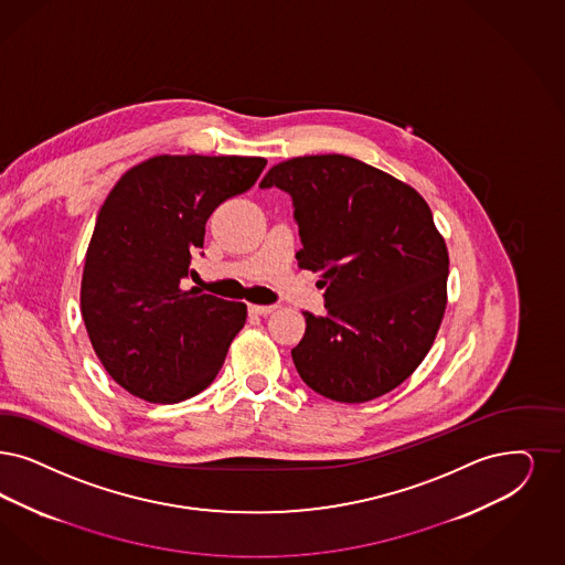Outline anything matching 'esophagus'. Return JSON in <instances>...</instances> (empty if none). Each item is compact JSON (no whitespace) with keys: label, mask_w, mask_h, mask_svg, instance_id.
Instances as JSON below:
<instances>
[{"label":"esophagus","mask_w":565,"mask_h":565,"mask_svg":"<svg viewBox=\"0 0 565 565\" xmlns=\"http://www.w3.org/2000/svg\"><path fill=\"white\" fill-rule=\"evenodd\" d=\"M249 310L253 313H257V316H268V313H273L276 310V306H257V303H253V306H249Z\"/></svg>","instance_id":"obj_1"}]
</instances>
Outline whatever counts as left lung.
<instances>
[{
    "mask_svg": "<svg viewBox=\"0 0 565 565\" xmlns=\"http://www.w3.org/2000/svg\"><path fill=\"white\" fill-rule=\"evenodd\" d=\"M292 196L327 313L306 316L292 362L308 387L360 404L396 390L431 350L446 312L448 249L417 190L345 154L295 157L259 184Z\"/></svg>",
    "mask_w": 565,
    "mask_h": 565,
    "instance_id": "obj_1",
    "label": "left lung"
}]
</instances>
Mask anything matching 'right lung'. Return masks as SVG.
<instances>
[{
	"label": "right lung",
	"instance_id": "right-lung-1",
	"mask_svg": "<svg viewBox=\"0 0 565 565\" xmlns=\"http://www.w3.org/2000/svg\"><path fill=\"white\" fill-rule=\"evenodd\" d=\"M262 157L159 154L129 169L100 207L82 316L106 373L131 396L175 404L220 373L247 306L182 289L205 224L266 168Z\"/></svg>",
	"mask_w": 565,
	"mask_h": 565
}]
</instances>
